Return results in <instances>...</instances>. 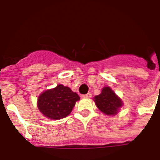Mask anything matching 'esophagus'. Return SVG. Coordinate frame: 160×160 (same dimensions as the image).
I'll use <instances>...</instances> for the list:
<instances>
[{
	"mask_svg": "<svg viewBox=\"0 0 160 160\" xmlns=\"http://www.w3.org/2000/svg\"><path fill=\"white\" fill-rule=\"evenodd\" d=\"M91 96H92V94H91V92H89V93H88V94H83V97L85 98H91Z\"/></svg>",
	"mask_w": 160,
	"mask_h": 160,
	"instance_id": "esophagus-1",
	"label": "esophagus"
}]
</instances>
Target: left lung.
Instances as JSON below:
<instances>
[{
	"instance_id": "1",
	"label": "left lung",
	"mask_w": 160,
	"mask_h": 160,
	"mask_svg": "<svg viewBox=\"0 0 160 160\" xmlns=\"http://www.w3.org/2000/svg\"><path fill=\"white\" fill-rule=\"evenodd\" d=\"M98 109L105 115L113 116L123 106V102L109 87L102 88V93L94 98Z\"/></svg>"
}]
</instances>
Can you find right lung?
Masks as SVG:
<instances>
[{
  "label": "right lung",
  "mask_w": 160,
  "mask_h": 160,
  "mask_svg": "<svg viewBox=\"0 0 160 160\" xmlns=\"http://www.w3.org/2000/svg\"><path fill=\"white\" fill-rule=\"evenodd\" d=\"M79 100L80 97L77 93L68 87L59 84L40 94L37 99V107L46 117L60 119L69 116L76 102Z\"/></svg>",
  "instance_id": "1"
}]
</instances>
